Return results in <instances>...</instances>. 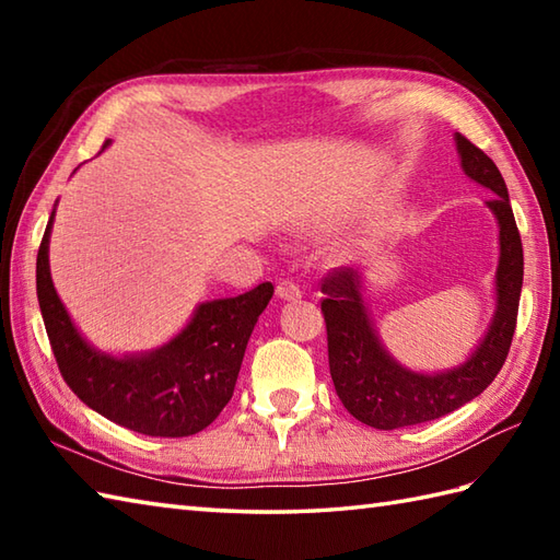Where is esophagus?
I'll return each mask as SVG.
<instances>
[{"mask_svg": "<svg viewBox=\"0 0 560 560\" xmlns=\"http://www.w3.org/2000/svg\"><path fill=\"white\" fill-rule=\"evenodd\" d=\"M277 295L281 301H299L301 299V289L295 287L293 281H279L277 283Z\"/></svg>", "mask_w": 560, "mask_h": 560, "instance_id": "1", "label": "esophagus"}]
</instances>
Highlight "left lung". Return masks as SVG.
<instances>
[{
    "mask_svg": "<svg viewBox=\"0 0 560 560\" xmlns=\"http://www.w3.org/2000/svg\"><path fill=\"white\" fill-rule=\"evenodd\" d=\"M455 147L464 175L493 192L486 207L498 221L501 249L495 269V311L477 349L459 365L445 371H413L399 363L377 335L365 301V271L341 267L323 283L329 373L335 389L353 419L380 431L440 419L479 397L503 368L515 335L525 259L508 187L495 163L459 132Z\"/></svg>",
    "mask_w": 560,
    "mask_h": 560,
    "instance_id": "left-lung-1",
    "label": "left lung"
}]
</instances>
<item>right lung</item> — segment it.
<instances>
[{
    "instance_id": "obj_1",
    "label": "right lung",
    "mask_w": 560,
    "mask_h": 560,
    "mask_svg": "<svg viewBox=\"0 0 560 560\" xmlns=\"http://www.w3.org/2000/svg\"><path fill=\"white\" fill-rule=\"evenodd\" d=\"M52 221L55 209L38 249L35 289L65 383L86 407L135 433L185 438L205 431L233 397L249 335L273 295L271 283L199 303L163 347L115 355L93 347L59 301L50 273Z\"/></svg>"
}]
</instances>
